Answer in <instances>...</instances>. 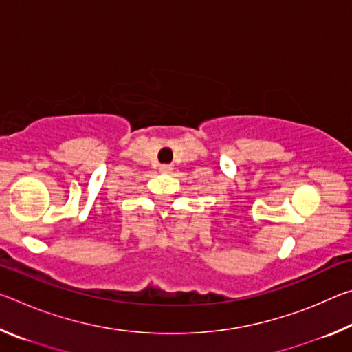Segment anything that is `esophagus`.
<instances>
[{"instance_id": "obj_1", "label": "esophagus", "mask_w": 352, "mask_h": 352, "mask_svg": "<svg viewBox=\"0 0 352 352\" xmlns=\"http://www.w3.org/2000/svg\"><path fill=\"white\" fill-rule=\"evenodd\" d=\"M162 170L163 172H170L172 168H170V166H168V164H164V166H162Z\"/></svg>"}]
</instances>
